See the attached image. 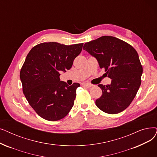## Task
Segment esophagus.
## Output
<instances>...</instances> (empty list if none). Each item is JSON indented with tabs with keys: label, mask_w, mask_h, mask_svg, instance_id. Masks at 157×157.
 I'll use <instances>...</instances> for the list:
<instances>
[{
	"label": "esophagus",
	"mask_w": 157,
	"mask_h": 157,
	"mask_svg": "<svg viewBox=\"0 0 157 157\" xmlns=\"http://www.w3.org/2000/svg\"><path fill=\"white\" fill-rule=\"evenodd\" d=\"M82 85L84 86H86V87H87V88H90V87L93 86L92 85H91V84H90V83H82Z\"/></svg>",
	"instance_id": "esophagus-1"
}]
</instances>
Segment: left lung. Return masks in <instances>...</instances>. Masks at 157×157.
<instances>
[{"instance_id": "8db88e82", "label": "left lung", "mask_w": 157, "mask_h": 157, "mask_svg": "<svg viewBox=\"0 0 157 157\" xmlns=\"http://www.w3.org/2000/svg\"><path fill=\"white\" fill-rule=\"evenodd\" d=\"M83 49L105 69L110 85H98L102 95L95 105L109 114L121 112L131 104L141 84L142 66L137 52L129 44L111 36L85 43Z\"/></svg>"}]
</instances>
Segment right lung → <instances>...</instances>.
Instances as JSON below:
<instances>
[{"mask_svg":"<svg viewBox=\"0 0 157 157\" xmlns=\"http://www.w3.org/2000/svg\"><path fill=\"white\" fill-rule=\"evenodd\" d=\"M83 44L71 45L44 42L33 47L20 72L26 99L43 119H63L72 108L79 83L71 86L60 81L59 71L66 72L83 48Z\"/></svg>","mask_w":157,"mask_h":157,"instance_id":"add662e5","label":"right lung"}]
</instances>
